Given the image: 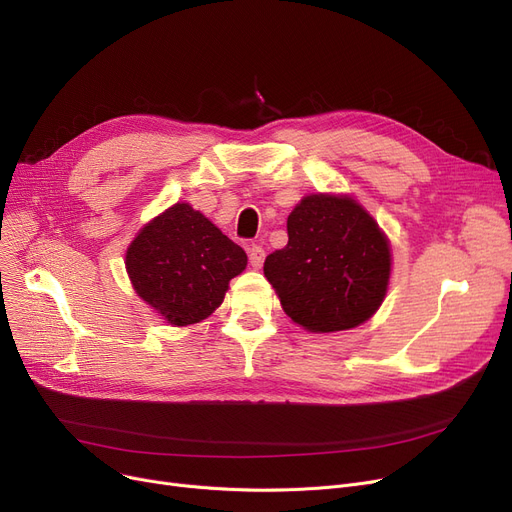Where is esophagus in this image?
Listing matches in <instances>:
<instances>
[{
  "label": "esophagus",
  "instance_id": "obj_1",
  "mask_svg": "<svg viewBox=\"0 0 512 512\" xmlns=\"http://www.w3.org/2000/svg\"><path fill=\"white\" fill-rule=\"evenodd\" d=\"M263 259H265V251H263V247H259V245H251V247H249V261H251V265L255 267V270H259V267L263 265Z\"/></svg>",
  "mask_w": 512,
  "mask_h": 512
}]
</instances>
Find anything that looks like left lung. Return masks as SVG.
Returning a JSON list of instances; mask_svg holds the SVG:
<instances>
[{
  "instance_id": "left-lung-1",
  "label": "left lung",
  "mask_w": 512,
  "mask_h": 512,
  "mask_svg": "<svg viewBox=\"0 0 512 512\" xmlns=\"http://www.w3.org/2000/svg\"><path fill=\"white\" fill-rule=\"evenodd\" d=\"M288 245L265 257L263 274L284 313L307 332L351 330L386 299L390 240L351 195L315 193L288 215Z\"/></svg>"
}]
</instances>
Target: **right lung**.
I'll use <instances>...</instances> for the list:
<instances>
[{
	"label": "right lung",
	"mask_w": 512,
	"mask_h": 512,
	"mask_svg": "<svg viewBox=\"0 0 512 512\" xmlns=\"http://www.w3.org/2000/svg\"><path fill=\"white\" fill-rule=\"evenodd\" d=\"M245 267L247 253L184 201L147 222L126 249L134 292L174 328L207 319Z\"/></svg>",
	"instance_id": "1"
}]
</instances>
